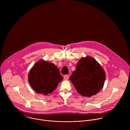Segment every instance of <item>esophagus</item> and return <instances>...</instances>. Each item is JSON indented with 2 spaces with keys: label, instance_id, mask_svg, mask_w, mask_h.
I'll return each instance as SVG.
<instances>
[{
  "label": "esophagus",
  "instance_id": "1",
  "mask_svg": "<svg viewBox=\"0 0 130 130\" xmlns=\"http://www.w3.org/2000/svg\"><path fill=\"white\" fill-rule=\"evenodd\" d=\"M64 79H65V80H67V79L69 78V76H68V75H65V76H64Z\"/></svg>",
  "mask_w": 130,
  "mask_h": 130
}]
</instances>
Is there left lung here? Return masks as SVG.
I'll use <instances>...</instances> for the list:
<instances>
[{"label":"left lung","mask_w":130,"mask_h":130,"mask_svg":"<svg viewBox=\"0 0 130 130\" xmlns=\"http://www.w3.org/2000/svg\"><path fill=\"white\" fill-rule=\"evenodd\" d=\"M69 80L80 95L90 97L103 88L105 72L94 58L86 56L78 61L76 70L72 72Z\"/></svg>","instance_id":"1"}]
</instances>
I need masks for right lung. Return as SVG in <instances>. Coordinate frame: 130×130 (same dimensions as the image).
I'll return each mask as SVG.
<instances>
[{
	"label": "right lung",
	"mask_w": 130,
	"mask_h": 130,
	"mask_svg": "<svg viewBox=\"0 0 130 130\" xmlns=\"http://www.w3.org/2000/svg\"><path fill=\"white\" fill-rule=\"evenodd\" d=\"M63 77L57 66L41 60L37 62L30 69L28 81L37 93L47 95L56 89Z\"/></svg>",
	"instance_id": "right-lung-1"
}]
</instances>
